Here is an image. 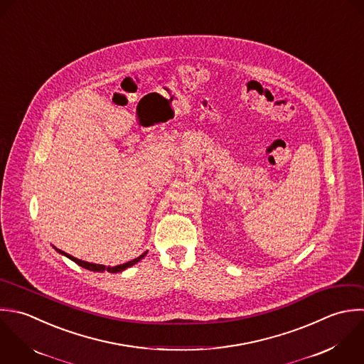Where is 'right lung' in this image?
<instances>
[{
	"label": "right lung",
	"mask_w": 364,
	"mask_h": 364,
	"mask_svg": "<svg viewBox=\"0 0 364 364\" xmlns=\"http://www.w3.org/2000/svg\"><path fill=\"white\" fill-rule=\"evenodd\" d=\"M58 252H60V254H63V255H66L69 259H72L73 262H76L77 265H80L82 268H85V269H89V271H95V272H103V271H107V272H112V274H114V272H122V271H124L126 268H129V267H132V265H134L136 262H139L147 252H144L143 255H140V257H137L136 259H133V261H129V262H126V264H122V265H117V267H105V265H99V264H90V262H85V261H82V259H77V258H73L72 255H69V254H65V252H62L60 250H56Z\"/></svg>",
	"instance_id": "1"
}]
</instances>
